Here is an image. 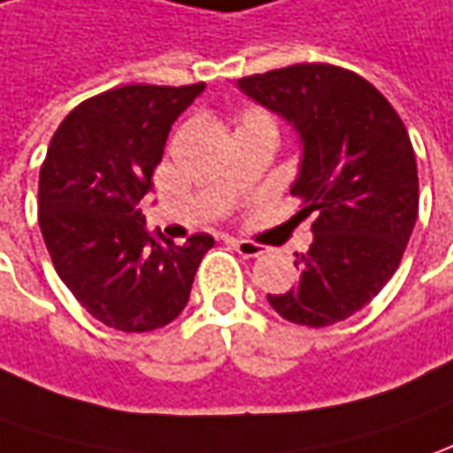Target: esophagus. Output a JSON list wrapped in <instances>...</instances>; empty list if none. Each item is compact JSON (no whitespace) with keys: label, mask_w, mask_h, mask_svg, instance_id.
<instances>
[{"label":"esophagus","mask_w":453,"mask_h":453,"mask_svg":"<svg viewBox=\"0 0 453 453\" xmlns=\"http://www.w3.org/2000/svg\"><path fill=\"white\" fill-rule=\"evenodd\" d=\"M233 248H235L242 257H260V255H265V248L257 245V242H252V240H233Z\"/></svg>","instance_id":"esophagus-1"}]
</instances>
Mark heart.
Returning <instances> with one entry per match:
<instances>
[{"label":"heart","instance_id":"1","mask_svg":"<svg viewBox=\"0 0 453 453\" xmlns=\"http://www.w3.org/2000/svg\"><path fill=\"white\" fill-rule=\"evenodd\" d=\"M255 119H267V116H263V113H255V111H250V113H245V116H242V119H240V123L255 121Z\"/></svg>","mask_w":453,"mask_h":453}]
</instances>
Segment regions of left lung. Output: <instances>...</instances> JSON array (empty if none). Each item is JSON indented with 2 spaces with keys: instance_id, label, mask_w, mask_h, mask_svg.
<instances>
[{
  "instance_id": "obj_1",
  "label": "left lung",
  "mask_w": 453,
  "mask_h": 453,
  "mask_svg": "<svg viewBox=\"0 0 453 453\" xmlns=\"http://www.w3.org/2000/svg\"><path fill=\"white\" fill-rule=\"evenodd\" d=\"M255 104L282 116L303 143L290 193L315 213L312 245L295 255L300 282L267 295L280 317L327 327L377 297L404 255L419 213L407 128L367 79L330 64H295L240 79Z\"/></svg>"
}]
</instances>
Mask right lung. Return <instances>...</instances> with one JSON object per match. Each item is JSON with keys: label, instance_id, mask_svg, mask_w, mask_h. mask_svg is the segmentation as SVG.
I'll use <instances>...</instances> for the list:
<instances>
[{"label": "right lung", "instance_id": "obj_1", "mask_svg": "<svg viewBox=\"0 0 453 453\" xmlns=\"http://www.w3.org/2000/svg\"><path fill=\"white\" fill-rule=\"evenodd\" d=\"M205 84H131L86 98L61 121L39 173V227L58 278L88 315L121 332L183 312L208 233L173 245L149 233L138 203L153 188L168 131Z\"/></svg>", "mask_w": 453, "mask_h": 453}]
</instances>
